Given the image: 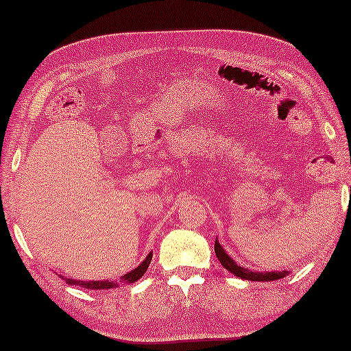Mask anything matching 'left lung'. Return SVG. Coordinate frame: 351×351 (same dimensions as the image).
<instances>
[{
	"label": "left lung",
	"mask_w": 351,
	"mask_h": 351,
	"mask_svg": "<svg viewBox=\"0 0 351 351\" xmlns=\"http://www.w3.org/2000/svg\"><path fill=\"white\" fill-rule=\"evenodd\" d=\"M215 253L216 258L219 259V263L224 265V269L229 270L230 274H234L235 276H240L243 280H250V281H274V280H280L283 276L288 275V272H253L250 269H243L240 265H237L234 261L229 258V254L223 250V246L219 245V241H215Z\"/></svg>",
	"instance_id": "8db88e82"
}]
</instances>
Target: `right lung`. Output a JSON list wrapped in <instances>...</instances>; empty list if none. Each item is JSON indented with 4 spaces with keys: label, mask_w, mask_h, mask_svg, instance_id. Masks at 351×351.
I'll list each match as a JSON object with an SVG mask.
<instances>
[{
    "label": "right lung",
    "mask_w": 351,
    "mask_h": 351,
    "mask_svg": "<svg viewBox=\"0 0 351 351\" xmlns=\"http://www.w3.org/2000/svg\"><path fill=\"white\" fill-rule=\"evenodd\" d=\"M151 259H152V253L147 254L146 259L143 261V263L138 265L136 269H133L132 272H128L127 275L122 276V280L127 281V283H135L138 278H141V276L146 274V270L151 264ZM62 278H63V276H62ZM63 280H65L68 285L86 286V288H90V289H108V288H112V286H116L114 283H111V281H76V280H71V278H63Z\"/></svg>",
    "instance_id": "right-lung-1"
}]
</instances>
